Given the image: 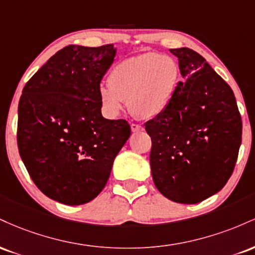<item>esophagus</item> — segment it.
I'll return each mask as SVG.
<instances>
[{
	"instance_id": "obj_1",
	"label": "esophagus",
	"mask_w": 255,
	"mask_h": 255,
	"mask_svg": "<svg viewBox=\"0 0 255 255\" xmlns=\"http://www.w3.org/2000/svg\"><path fill=\"white\" fill-rule=\"evenodd\" d=\"M130 129L133 133H137V131H142L144 130V127L140 125H136V124H131L130 125Z\"/></svg>"
}]
</instances>
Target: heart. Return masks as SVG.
<instances>
[{"label":"heart","mask_w":255,"mask_h":255,"mask_svg":"<svg viewBox=\"0 0 255 255\" xmlns=\"http://www.w3.org/2000/svg\"><path fill=\"white\" fill-rule=\"evenodd\" d=\"M178 66L174 58L153 52L126 58L109 74V86L102 85L98 97L104 113L115 118L127 101L128 108L140 119L162 115L174 97Z\"/></svg>","instance_id":"obj_1"}]
</instances>
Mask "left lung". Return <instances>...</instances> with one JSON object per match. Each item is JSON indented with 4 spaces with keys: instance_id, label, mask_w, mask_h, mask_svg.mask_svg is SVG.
I'll return each mask as SVG.
<instances>
[{
    "instance_id": "left-lung-1",
    "label": "left lung",
    "mask_w": 255,
    "mask_h": 255,
    "mask_svg": "<svg viewBox=\"0 0 255 255\" xmlns=\"http://www.w3.org/2000/svg\"><path fill=\"white\" fill-rule=\"evenodd\" d=\"M170 51L182 81L164 113L145 124L152 178L169 200L198 204L221 191L233 174L242 121L233 90L200 54L189 48Z\"/></svg>"
}]
</instances>
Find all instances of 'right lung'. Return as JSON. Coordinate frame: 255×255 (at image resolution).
Here are the masks:
<instances>
[{
	"instance_id": "1",
	"label": "right lung",
	"mask_w": 255,
	"mask_h": 255,
	"mask_svg": "<svg viewBox=\"0 0 255 255\" xmlns=\"http://www.w3.org/2000/svg\"><path fill=\"white\" fill-rule=\"evenodd\" d=\"M116 50L114 44L66 46L22 90L20 157L40 192L61 204L83 205L97 197L130 136L127 121L102 116L98 97Z\"/></svg>"
}]
</instances>
